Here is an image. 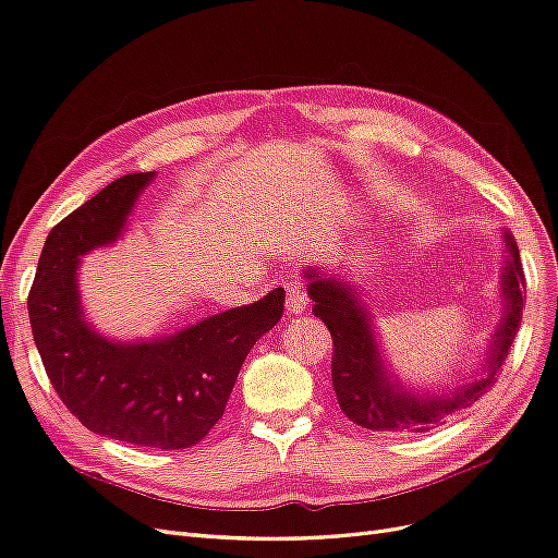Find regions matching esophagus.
<instances>
[{"label": "esophagus", "instance_id": "34e87169", "mask_svg": "<svg viewBox=\"0 0 558 558\" xmlns=\"http://www.w3.org/2000/svg\"><path fill=\"white\" fill-rule=\"evenodd\" d=\"M286 293H289L286 295V310H289V314L298 316L310 307V295L305 289H302V286H298V283L286 286Z\"/></svg>", "mask_w": 558, "mask_h": 558}]
</instances>
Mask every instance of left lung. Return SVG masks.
Returning a JSON list of instances; mask_svg holds the SVG:
<instances>
[{
    "label": "left lung",
    "mask_w": 558,
    "mask_h": 558,
    "mask_svg": "<svg viewBox=\"0 0 558 558\" xmlns=\"http://www.w3.org/2000/svg\"><path fill=\"white\" fill-rule=\"evenodd\" d=\"M505 246H508V263L502 272L505 316L488 351L486 375L447 396H418L393 384L386 375L373 326L359 298L342 281L316 277L314 269L312 272L307 269L312 279L310 298L314 300L312 312L332 335V388L344 416L369 430L426 433L445 424L451 414L475 404L496 384L498 369L510 356L521 324L523 300H526L523 295L526 277L510 232H505Z\"/></svg>",
    "instance_id": "left-lung-1"
}]
</instances>
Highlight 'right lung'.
Masks as SVG:
<instances>
[{"label":"right lung","instance_id":"obj_1","mask_svg":"<svg viewBox=\"0 0 558 558\" xmlns=\"http://www.w3.org/2000/svg\"><path fill=\"white\" fill-rule=\"evenodd\" d=\"M156 172L111 181L48 232L27 295L32 335L64 408L88 430L154 447H195L223 416L251 347L279 324L283 291L214 314L154 342L118 344L83 318L76 272L83 253L121 238Z\"/></svg>","mask_w":558,"mask_h":558}]
</instances>
